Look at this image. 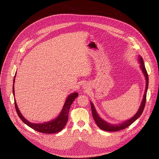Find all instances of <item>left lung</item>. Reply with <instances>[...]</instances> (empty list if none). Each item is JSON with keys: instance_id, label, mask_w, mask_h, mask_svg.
I'll return each instance as SVG.
<instances>
[{"instance_id": "obj_1", "label": "left lung", "mask_w": 159, "mask_h": 159, "mask_svg": "<svg viewBox=\"0 0 159 159\" xmlns=\"http://www.w3.org/2000/svg\"><path fill=\"white\" fill-rule=\"evenodd\" d=\"M139 62H140V68L142 70L143 73H144V75L145 76L146 80V89L144 92V94L143 96V100L141 102V104L138 109V111H137L135 116H134L132 118H130L129 120H126L124 121L123 122L118 124H111L110 123L107 122L104 120H103L100 117H99L98 114L97 113L95 107L92 103L91 102V110H92V113L93 116V118L94 120L95 121L97 126L102 130L104 131H107V132H116L119 131L122 129H124L129 126H130L134 122H135L136 119L142 114V113L144 110L145 104H146V93H147V91L148 88V83H149V78H148V75L147 73V71L145 68L144 62H143V58L139 56Z\"/></svg>"}]
</instances>
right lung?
<instances>
[{
    "label": "right lung",
    "mask_w": 159,
    "mask_h": 159,
    "mask_svg": "<svg viewBox=\"0 0 159 159\" xmlns=\"http://www.w3.org/2000/svg\"><path fill=\"white\" fill-rule=\"evenodd\" d=\"M16 74L14 76V80H13V95H15V90H14V83H15V79L16 76ZM78 93L77 92H74L71 94H70L66 100V102L64 103V105L62 108V110L61 112L59 114V115L54 119H52L50 121L46 122L44 123H41V124H34L30 122L29 120H26L24 117L23 115L21 113L20 111L19 110L18 106L16 105V100L15 99V106L16 108V113L18 114V116L20 118L23 120V122L25 123L26 125H27L30 128L33 129L34 130L39 132L40 133H43V134H55L57 133L60 131H61L66 125L67 123L68 119V112L70 108V106L72 104L73 102L75 100V99L78 97Z\"/></svg>",
    "instance_id": "obj_1"
}]
</instances>
